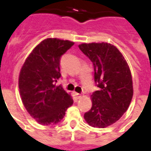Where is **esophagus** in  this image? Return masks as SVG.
Instances as JSON below:
<instances>
[{"label": "esophagus", "mask_w": 151, "mask_h": 151, "mask_svg": "<svg viewBox=\"0 0 151 151\" xmlns=\"http://www.w3.org/2000/svg\"><path fill=\"white\" fill-rule=\"evenodd\" d=\"M75 95L77 96V98H78V99H80V98H82V95H81V94H78V93H76Z\"/></svg>", "instance_id": "1"}]
</instances>
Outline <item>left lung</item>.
Listing matches in <instances>:
<instances>
[{"label":"left lung","mask_w":151,"mask_h":151,"mask_svg":"<svg viewBox=\"0 0 151 151\" xmlns=\"http://www.w3.org/2000/svg\"><path fill=\"white\" fill-rule=\"evenodd\" d=\"M78 47L93 63L99 87L91 95L92 107L84 118L91 126L106 128L116 122L131 103L133 90L129 67L110 43H82Z\"/></svg>","instance_id":"1"}]
</instances>
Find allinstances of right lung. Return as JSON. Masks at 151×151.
I'll list each match as a JSON object with an SVG mask.
<instances>
[{"label":"right lung","mask_w":151,"mask_h":151,"mask_svg":"<svg viewBox=\"0 0 151 151\" xmlns=\"http://www.w3.org/2000/svg\"><path fill=\"white\" fill-rule=\"evenodd\" d=\"M73 44L69 40L46 39L35 47L22 67L18 80L22 101L41 124L59 123L73 103L62 86L56 85L61 76L60 57Z\"/></svg>","instance_id":"right-lung-1"}]
</instances>
